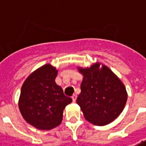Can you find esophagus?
Instances as JSON below:
<instances>
[{"label":"esophagus","mask_w":146,"mask_h":146,"mask_svg":"<svg viewBox=\"0 0 146 146\" xmlns=\"http://www.w3.org/2000/svg\"><path fill=\"white\" fill-rule=\"evenodd\" d=\"M72 99H73V102H75L76 100H77V95H76V94H73V96H72Z\"/></svg>","instance_id":"obj_1"}]
</instances>
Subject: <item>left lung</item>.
I'll list each match as a JSON object with an SVG mask.
<instances>
[{"instance_id": "8db88e82", "label": "left lung", "mask_w": 146, "mask_h": 146, "mask_svg": "<svg viewBox=\"0 0 146 146\" xmlns=\"http://www.w3.org/2000/svg\"><path fill=\"white\" fill-rule=\"evenodd\" d=\"M99 67L96 63L91 68H79L83 80L77 103L87 121L104 126L122 113L127 94L123 82L108 67Z\"/></svg>"}]
</instances>
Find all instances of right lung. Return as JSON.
Returning <instances> with one entry per match:
<instances>
[{"label": "right lung", "instance_id": "right-lung-1", "mask_svg": "<svg viewBox=\"0 0 146 146\" xmlns=\"http://www.w3.org/2000/svg\"><path fill=\"white\" fill-rule=\"evenodd\" d=\"M57 70L50 64L36 69L21 88L19 110L23 118L41 130H50L60 125L63 110L72 102L63 89L55 83Z\"/></svg>", "mask_w": 146, "mask_h": 146}]
</instances>
